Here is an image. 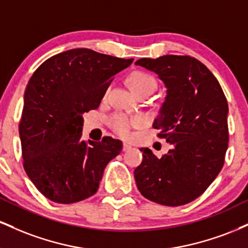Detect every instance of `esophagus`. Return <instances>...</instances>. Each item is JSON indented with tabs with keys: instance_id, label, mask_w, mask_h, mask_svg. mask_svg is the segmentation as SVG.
I'll use <instances>...</instances> for the list:
<instances>
[{
	"instance_id": "obj_1",
	"label": "esophagus",
	"mask_w": 248,
	"mask_h": 248,
	"mask_svg": "<svg viewBox=\"0 0 248 248\" xmlns=\"http://www.w3.org/2000/svg\"><path fill=\"white\" fill-rule=\"evenodd\" d=\"M129 149H132V146H130L129 143H124V147H122V150H124V152H127V150H129Z\"/></svg>"
}]
</instances>
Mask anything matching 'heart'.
Here are the masks:
<instances>
[{"label": "heart", "mask_w": 248, "mask_h": 248, "mask_svg": "<svg viewBox=\"0 0 248 248\" xmlns=\"http://www.w3.org/2000/svg\"><path fill=\"white\" fill-rule=\"evenodd\" d=\"M128 85L134 93H138L143 90H149L153 92L156 88V80L152 76L144 72H133L128 77ZM141 121L140 118H129V116L119 113V114L110 116L109 126L119 135L127 138L129 136L132 127L141 124Z\"/></svg>", "instance_id": "1"}]
</instances>
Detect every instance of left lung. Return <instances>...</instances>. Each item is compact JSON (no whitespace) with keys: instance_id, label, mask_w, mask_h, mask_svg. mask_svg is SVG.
Here are the masks:
<instances>
[{"instance_id":"1","label":"left lung","mask_w":248,"mask_h":248,"mask_svg":"<svg viewBox=\"0 0 248 248\" xmlns=\"http://www.w3.org/2000/svg\"><path fill=\"white\" fill-rule=\"evenodd\" d=\"M135 65L155 72L167 88L153 127L172 146L161 158L141 148L143 160L134 170L136 186L161 205H184L205 191L224 166L227 100L211 71L192 57L141 58Z\"/></svg>"}]
</instances>
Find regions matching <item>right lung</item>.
Segmentation results:
<instances>
[{
    "mask_svg": "<svg viewBox=\"0 0 248 248\" xmlns=\"http://www.w3.org/2000/svg\"><path fill=\"white\" fill-rule=\"evenodd\" d=\"M132 62L133 58L73 49L45 61L30 78L19 139L25 172L47 199L71 204L98 191L122 142L109 136L82 141V114L99 107L112 77Z\"/></svg>",
    "mask_w": 248,
    "mask_h": 248,
    "instance_id": "right-lung-1",
    "label": "right lung"
}]
</instances>
